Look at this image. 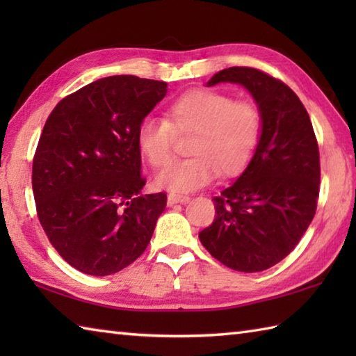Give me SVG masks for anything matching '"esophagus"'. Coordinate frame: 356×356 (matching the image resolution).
<instances>
[{"mask_svg":"<svg viewBox=\"0 0 356 356\" xmlns=\"http://www.w3.org/2000/svg\"><path fill=\"white\" fill-rule=\"evenodd\" d=\"M190 202V195L186 194H177V193H170L168 194V205L172 207L176 203H186Z\"/></svg>","mask_w":356,"mask_h":356,"instance_id":"1","label":"esophagus"}]
</instances>
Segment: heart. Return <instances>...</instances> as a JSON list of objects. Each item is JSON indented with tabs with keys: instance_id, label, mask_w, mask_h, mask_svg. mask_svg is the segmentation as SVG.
Returning <instances> with one entry per match:
<instances>
[{
	"instance_id": "heart-1",
	"label": "heart",
	"mask_w": 356,
	"mask_h": 356,
	"mask_svg": "<svg viewBox=\"0 0 356 356\" xmlns=\"http://www.w3.org/2000/svg\"><path fill=\"white\" fill-rule=\"evenodd\" d=\"M260 111L249 101L216 90H193L166 108V119L145 118L136 131L142 157L154 170L172 159L174 133L193 138L191 157L172 163L156 177L157 186L171 193L199 190L222 177H236L251 162L260 140Z\"/></svg>"
}]
</instances>
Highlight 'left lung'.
I'll use <instances>...</instances> for the list:
<instances>
[{
	"label": "left lung",
	"instance_id": "left-lung-1",
	"mask_svg": "<svg viewBox=\"0 0 356 356\" xmlns=\"http://www.w3.org/2000/svg\"><path fill=\"white\" fill-rule=\"evenodd\" d=\"M238 84L261 118L251 162L214 197L216 218L199 232L207 251L240 272L269 269L289 255L311 225L320 193V153L298 96L282 81L249 67H229L207 82Z\"/></svg>",
	"mask_w": 356,
	"mask_h": 356
}]
</instances>
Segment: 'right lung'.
Returning <instances> with one entry per match:
<instances>
[{
    "label": "right lung",
    "instance_id": "add662e5",
    "mask_svg": "<svg viewBox=\"0 0 356 356\" xmlns=\"http://www.w3.org/2000/svg\"><path fill=\"white\" fill-rule=\"evenodd\" d=\"M168 84L116 74L64 97L50 113L33 157L38 218L59 255L104 277L145 251L166 194H145L136 131Z\"/></svg>",
    "mask_w": 356,
    "mask_h": 356
}]
</instances>
